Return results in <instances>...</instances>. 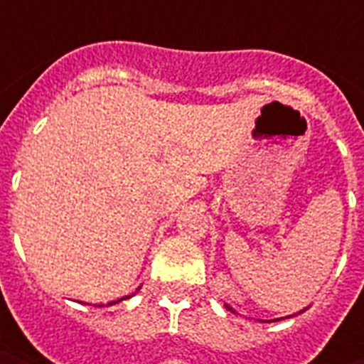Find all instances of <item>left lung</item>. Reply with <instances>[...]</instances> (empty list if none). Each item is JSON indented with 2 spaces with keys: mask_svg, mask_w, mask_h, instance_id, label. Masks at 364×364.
Returning a JSON list of instances; mask_svg holds the SVG:
<instances>
[{
  "mask_svg": "<svg viewBox=\"0 0 364 364\" xmlns=\"http://www.w3.org/2000/svg\"><path fill=\"white\" fill-rule=\"evenodd\" d=\"M225 306H227V304H225ZM227 308H229V306H227ZM229 310H231V308H229Z\"/></svg>",
  "mask_w": 364,
  "mask_h": 364,
  "instance_id": "left-lung-1",
  "label": "left lung"
}]
</instances>
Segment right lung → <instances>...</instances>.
<instances>
[{"mask_svg":"<svg viewBox=\"0 0 364 364\" xmlns=\"http://www.w3.org/2000/svg\"><path fill=\"white\" fill-rule=\"evenodd\" d=\"M123 300H127V298H123ZM117 301H119V300H117ZM111 304H115V301H111Z\"/></svg>","mask_w":364,"mask_h":364,"instance_id":"right-lung-1","label":"right lung"}]
</instances>
